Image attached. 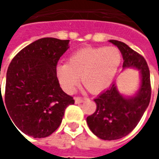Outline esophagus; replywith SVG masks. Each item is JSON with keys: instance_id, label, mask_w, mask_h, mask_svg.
Masks as SVG:
<instances>
[{"instance_id": "obj_1", "label": "esophagus", "mask_w": 159, "mask_h": 159, "mask_svg": "<svg viewBox=\"0 0 159 159\" xmlns=\"http://www.w3.org/2000/svg\"><path fill=\"white\" fill-rule=\"evenodd\" d=\"M74 100H75V103L76 104L83 103V101H84V99H83V98H80V97H76Z\"/></svg>"}]
</instances>
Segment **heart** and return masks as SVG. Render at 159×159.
Returning <instances> with one entry per match:
<instances>
[{
  "label": "heart",
  "instance_id": "1",
  "mask_svg": "<svg viewBox=\"0 0 159 159\" xmlns=\"http://www.w3.org/2000/svg\"><path fill=\"white\" fill-rule=\"evenodd\" d=\"M122 59L117 48H86L73 52L68 62L57 66L59 84L67 93L74 91L79 82L91 93H100L112 83Z\"/></svg>",
  "mask_w": 159,
  "mask_h": 159
}]
</instances>
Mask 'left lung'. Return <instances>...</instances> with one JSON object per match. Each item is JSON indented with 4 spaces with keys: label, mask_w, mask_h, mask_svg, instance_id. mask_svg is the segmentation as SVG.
Returning <instances> with one entry per match:
<instances>
[{
    "label": "left lung",
    "mask_w": 159,
    "mask_h": 159,
    "mask_svg": "<svg viewBox=\"0 0 159 159\" xmlns=\"http://www.w3.org/2000/svg\"><path fill=\"white\" fill-rule=\"evenodd\" d=\"M117 47L123 59V70L133 68L140 73V87L133 95L117 89L116 82L94 99L96 111L87 117L89 129L102 140H112L126 136L136 127L151 100L150 71L147 61L124 42L110 40Z\"/></svg>",
    "instance_id": "1"
}]
</instances>
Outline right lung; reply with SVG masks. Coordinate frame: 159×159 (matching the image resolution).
<instances>
[{
    "instance_id": "obj_1",
    "label": "right lung",
    "mask_w": 159,
    "mask_h": 159,
    "mask_svg": "<svg viewBox=\"0 0 159 159\" xmlns=\"http://www.w3.org/2000/svg\"><path fill=\"white\" fill-rule=\"evenodd\" d=\"M69 42L41 38L23 48L9 65L5 99L1 93L0 107L1 104L6 107L16 129L29 136L44 138L52 134L62 122L66 107L74 104L72 97L59 86L56 72Z\"/></svg>"
}]
</instances>
